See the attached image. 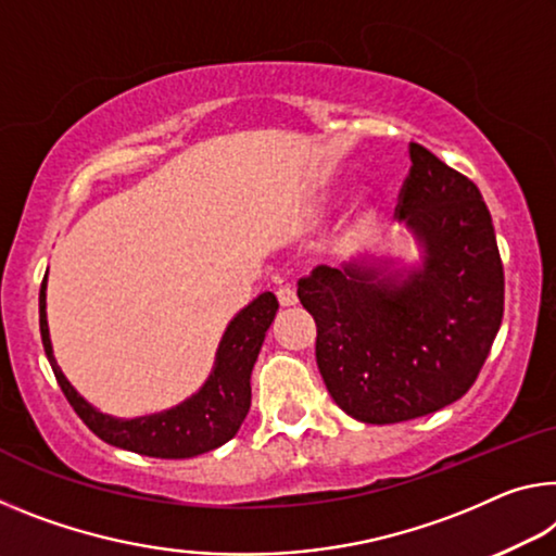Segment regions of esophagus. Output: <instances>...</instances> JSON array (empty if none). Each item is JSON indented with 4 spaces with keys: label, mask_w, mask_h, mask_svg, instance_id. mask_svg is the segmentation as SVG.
Here are the masks:
<instances>
[{
    "label": "esophagus",
    "mask_w": 556,
    "mask_h": 556,
    "mask_svg": "<svg viewBox=\"0 0 556 556\" xmlns=\"http://www.w3.org/2000/svg\"><path fill=\"white\" fill-rule=\"evenodd\" d=\"M277 299H279V304L285 306V309H289V306H296V302H299L296 292H294L292 287H279L277 289Z\"/></svg>",
    "instance_id": "34e87169"
}]
</instances>
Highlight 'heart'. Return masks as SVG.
Instances as JSON below:
<instances>
[{"label":"heart","mask_w":556,"mask_h":556,"mask_svg":"<svg viewBox=\"0 0 556 556\" xmlns=\"http://www.w3.org/2000/svg\"><path fill=\"white\" fill-rule=\"evenodd\" d=\"M371 223H374V207L368 205V202L358 200L354 210H351V215L346 217V223L341 227V244L346 247V244L358 242L361 237L366 235L368 227H371Z\"/></svg>","instance_id":"obj_1"}]
</instances>
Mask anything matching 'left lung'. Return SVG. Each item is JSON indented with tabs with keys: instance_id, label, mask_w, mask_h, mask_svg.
Here are the masks:
<instances>
[{
	"instance_id": "1",
	"label": "left lung",
	"mask_w": 556,
	"mask_h": 556,
	"mask_svg": "<svg viewBox=\"0 0 556 556\" xmlns=\"http://www.w3.org/2000/svg\"><path fill=\"white\" fill-rule=\"evenodd\" d=\"M399 219L418 260L371 250L316 267L299 302L316 321V364L361 422L413 420L470 391L502 324L505 275L478 185L410 143Z\"/></svg>"
}]
</instances>
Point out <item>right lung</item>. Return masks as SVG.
I'll list each match as a JSON object with an SVG mask.
<instances>
[{"instance_id": "add662e5", "label": "right lung", "mask_w": 556, "mask_h": 556, "mask_svg": "<svg viewBox=\"0 0 556 556\" xmlns=\"http://www.w3.org/2000/svg\"><path fill=\"white\" fill-rule=\"evenodd\" d=\"M47 277H43L39 292V329L43 351H47L51 371H54L61 391L74 405L78 418L96 435L109 445L123 447V451L165 457V460L210 453L237 435L252 403L250 376L254 361L260 356L264 337H267L279 309L275 294H260L232 316L217 343L213 371L195 393L173 408L136 418H116L88 403L56 364L47 319Z\"/></svg>"}]
</instances>
